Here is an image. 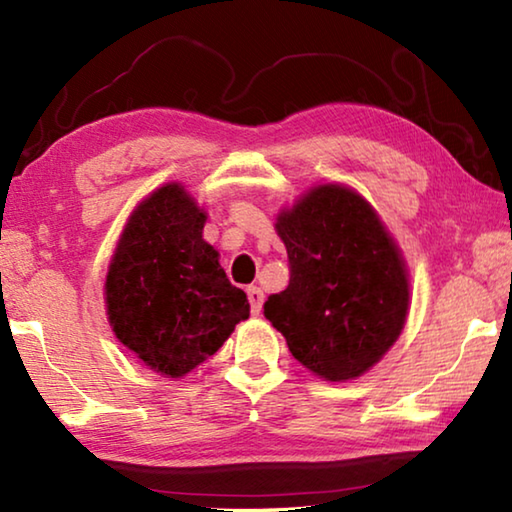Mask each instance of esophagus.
<instances>
[{
	"instance_id": "esophagus-1",
	"label": "esophagus",
	"mask_w": 512,
	"mask_h": 512,
	"mask_svg": "<svg viewBox=\"0 0 512 512\" xmlns=\"http://www.w3.org/2000/svg\"><path fill=\"white\" fill-rule=\"evenodd\" d=\"M248 293V302H250V311L257 316L259 311H262V305H264V291L259 287H248L246 289Z\"/></svg>"
}]
</instances>
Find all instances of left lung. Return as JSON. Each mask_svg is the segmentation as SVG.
<instances>
[{"instance_id": "obj_1", "label": "left lung", "mask_w": 512, "mask_h": 512, "mask_svg": "<svg viewBox=\"0 0 512 512\" xmlns=\"http://www.w3.org/2000/svg\"><path fill=\"white\" fill-rule=\"evenodd\" d=\"M275 228L287 246L289 287L266 300L264 316L316 375H363L409 314V277L395 241L375 210L341 185L311 189Z\"/></svg>"}]
</instances>
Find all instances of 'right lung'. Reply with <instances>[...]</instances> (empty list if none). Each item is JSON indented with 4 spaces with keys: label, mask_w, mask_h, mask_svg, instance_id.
Returning <instances> with one entry per match:
<instances>
[{
    "label": "right lung",
    "mask_w": 512,
    "mask_h": 512,
    "mask_svg": "<svg viewBox=\"0 0 512 512\" xmlns=\"http://www.w3.org/2000/svg\"><path fill=\"white\" fill-rule=\"evenodd\" d=\"M205 212L180 185L137 205L106 277L117 339L146 366L183 377L221 348L250 305L203 239Z\"/></svg>",
    "instance_id": "1"
}]
</instances>
